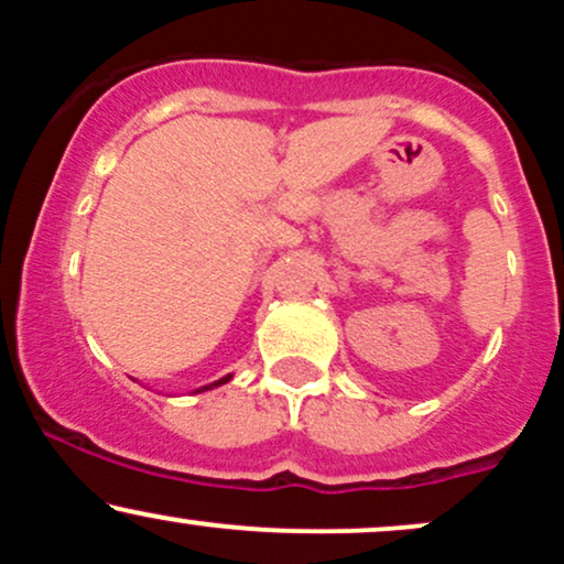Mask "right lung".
I'll return each mask as SVG.
<instances>
[{
    "mask_svg": "<svg viewBox=\"0 0 564 564\" xmlns=\"http://www.w3.org/2000/svg\"><path fill=\"white\" fill-rule=\"evenodd\" d=\"M230 379H232V373H228V377H223V379H217V381H212V384L200 387V390H196V392H206V390H215V387H219V384H225V381H230Z\"/></svg>",
    "mask_w": 564,
    "mask_h": 564,
    "instance_id": "right-lung-1",
    "label": "right lung"
}]
</instances>
